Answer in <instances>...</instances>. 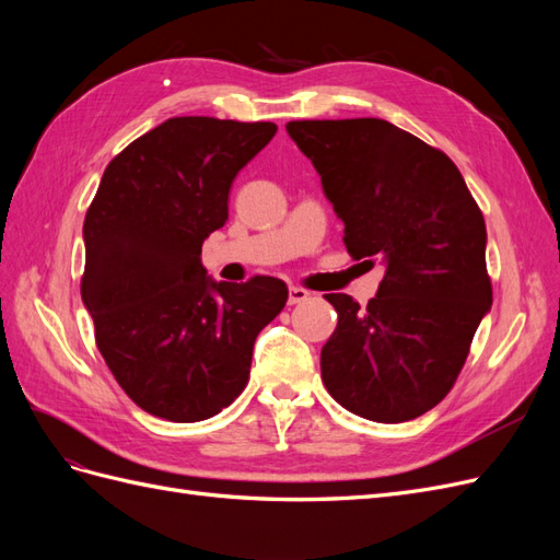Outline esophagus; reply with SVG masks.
I'll list each match as a JSON object with an SVG mask.
<instances>
[{"mask_svg": "<svg viewBox=\"0 0 560 560\" xmlns=\"http://www.w3.org/2000/svg\"><path fill=\"white\" fill-rule=\"evenodd\" d=\"M306 299H308V292L303 290V287H290V299H287L290 301V306H296V303H303Z\"/></svg>", "mask_w": 560, "mask_h": 560, "instance_id": "1", "label": "esophagus"}]
</instances>
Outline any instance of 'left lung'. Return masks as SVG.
<instances>
[{
	"label": "left lung",
	"mask_w": 560,
	"mask_h": 560,
	"mask_svg": "<svg viewBox=\"0 0 560 560\" xmlns=\"http://www.w3.org/2000/svg\"><path fill=\"white\" fill-rule=\"evenodd\" d=\"M287 132L343 219L350 257L385 264L366 308L325 294L338 325L322 383L354 416L413 420L451 393L493 301L483 214L442 149L383 118H306Z\"/></svg>",
	"instance_id": "obj_1"
}]
</instances>
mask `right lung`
I'll return each mask as SVG.
<instances>
[{
    "mask_svg": "<svg viewBox=\"0 0 560 560\" xmlns=\"http://www.w3.org/2000/svg\"><path fill=\"white\" fill-rule=\"evenodd\" d=\"M270 121L175 116L116 154L83 222L81 299L116 383L151 416L196 422L238 397L259 331L287 284L212 282L202 241L229 219V191L273 140Z\"/></svg>",
    "mask_w": 560,
    "mask_h": 560,
    "instance_id": "right-lung-1",
    "label": "right lung"
}]
</instances>
